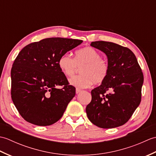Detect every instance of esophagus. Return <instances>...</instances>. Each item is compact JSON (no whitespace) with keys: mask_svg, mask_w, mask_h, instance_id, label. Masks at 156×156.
I'll return each instance as SVG.
<instances>
[{"mask_svg":"<svg viewBox=\"0 0 156 156\" xmlns=\"http://www.w3.org/2000/svg\"><path fill=\"white\" fill-rule=\"evenodd\" d=\"M81 91H82V90H80V89H79V88H78L76 89V94H78V93H80V92Z\"/></svg>","mask_w":156,"mask_h":156,"instance_id":"1","label":"esophagus"}]
</instances>
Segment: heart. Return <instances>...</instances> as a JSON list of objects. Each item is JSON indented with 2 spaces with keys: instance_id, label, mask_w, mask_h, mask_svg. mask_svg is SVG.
Wrapping results in <instances>:
<instances>
[{
  "instance_id": "obj_1",
  "label": "heart",
  "mask_w": 156,
  "mask_h": 156,
  "mask_svg": "<svg viewBox=\"0 0 156 156\" xmlns=\"http://www.w3.org/2000/svg\"><path fill=\"white\" fill-rule=\"evenodd\" d=\"M58 66L63 74L71 76L81 67V74L69 79V83L79 88H87L93 83L101 84L107 78L108 65L101 58L98 51L91 47L79 49L75 53L74 58L68 54H63L58 60Z\"/></svg>"
}]
</instances>
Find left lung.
<instances>
[{
  "instance_id": "left-lung-1",
  "label": "left lung",
  "mask_w": 156,
  "mask_h": 156,
  "mask_svg": "<svg viewBox=\"0 0 156 156\" xmlns=\"http://www.w3.org/2000/svg\"><path fill=\"white\" fill-rule=\"evenodd\" d=\"M90 45L107 55L109 69L107 78L91 91L92 101L86 108L88 118L101 128L119 127L140 104L143 72L129 48L104 41H93Z\"/></svg>"
}]
</instances>
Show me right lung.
<instances>
[{
    "label": "right lung",
    "instance_id": "add662e5",
    "mask_svg": "<svg viewBox=\"0 0 156 156\" xmlns=\"http://www.w3.org/2000/svg\"><path fill=\"white\" fill-rule=\"evenodd\" d=\"M82 40L46 38L26 45L11 69V98L25 121L39 126L55 123L76 94L58 66L60 56ZM63 85L62 89L56 88Z\"/></svg>",
    "mask_w": 156,
    "mask_h": 156
}]
</instances>
